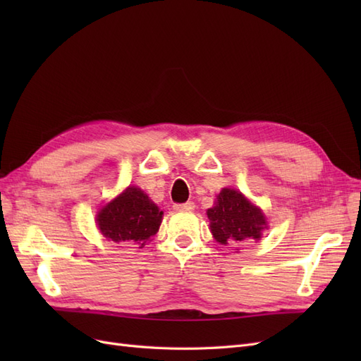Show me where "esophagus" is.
<instances>
[{"label":"esophagus","mask_w":361,"mask_h":361,"mask_svg":"<svg viewBox=\"0 0 361 361\" xmlns=\"http://www.w3.org/2000/svg\"><path fill=\"white\" fill-rule=\"evenodd\" d=\"M173 207L176 211H192L194 207H195V204L192 202H187V203H176Z\"/></svg>","instance_id":"esophagus-1"}]
</instances>
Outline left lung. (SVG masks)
Masks as SVG:
<instances>
[{"instance_id": "left-lung-1", "label": "left lung", "mask_w": 361, "mask_h": 361, "mask_svg": "<svg viewBox=\"0 0 361 361\" xmlns=\"http://www.w3.org/2000/svg\"><path fill=\"white\" fill-rule=\"evenodd\" d=\"M207 218L214 238L223 245L259 239L267 227L259 207L251 204L243 192L231 188H224L216 195L215 206L207 209Z\"/></svg>"}]
</instances>
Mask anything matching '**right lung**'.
Returning a JSON list of instances; mask_svg holds the SVG:
<instances>
[{
  "instance_id": "add662e5",
  "label": "right lung",
  "mask_w": 361,
  "mask_h": 361,
  "mask_svg": "<svg viewBox=\"0 0 361 361\" xmlns=\"http://www.w3.org/2000/svg\"><path fill=\"white\" fill-rule=\"evenodd\" d=\"M101 233L114 243L143 248L158 232L162 211L145 191L129 187L97 214Z\"/></svg>"
}]
</instances>
